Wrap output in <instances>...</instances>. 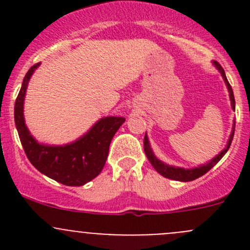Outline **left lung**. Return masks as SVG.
<instances>
[{"label": "left lung", "instance_id": "1", "mask_svg": "<svg viewBox=\"0 0 250 250\" xmlns=\"http://www.w3.org/2000/svg\"><path fill=\"white\" fill-rule=\"evenodd\" d=\"M214 64H215L216 69H218L219 71H220V74L223 75L224 81H225L226 85H228L229 92H230L231 105H232V109H234L233 92H232V88H231L230 83H229L228 78H226L225 71H224V69H223V67H221V65L219 64V62H214ZM233 134H234V123H233L232 133H231L230 139H229L228 146H226V147L224 148V150L221 151V152L219 153V155L216 156V157H214L213 160L210 161V162L207 163V165H204V166H201V167L193 168V169H184V168L170 167V166L165 165V163L161 162L160 160H157V158H156V156L153 155L152 150H151L150 144H148L147 137H146V135H145V138H144V150H145L146 157H147V160L150 161V163H151V165H152V167L155 168V169L157 170V172L160 173L161 175L166 176V178H168V179H173V180H178V181H191V180H195V179H197V178H200V176L204 175V174H206L207 172H209V170H210L211 168H213L214 166H215L216 163H218L219 161H220L221 158H223V156L225 155V153L228 152L229 148H230V145H231V143H232V139H233Z\"/></svg>", "mask_w": 250, "mask_h": 250}]
</instances>
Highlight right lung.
Returning a JSON list of instances; mask_svg holds the SVG:
<instances>
[{
    "label": "right lung",
    "instance_id": "right-lung-1",
    "mask_svg": "<svg viewBox=\"0 0 250 250\" xmlns=\"http://www.w3.org/2000/svg\"><path fill=\"white\" fill-rule=\"evenodd\" d=\"M41 62L30 67L22 81L14 106V121L22 148L31 165L48 178L67 186H82L98 176L109 155L110 143L125 117H105L75 143L64 146H47L37 143L24 121V98L27 83Z\"/></svg>",
    "mask_w": 250,
    "mask_h": 250
}]
</instances>
